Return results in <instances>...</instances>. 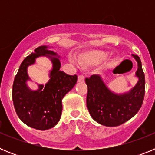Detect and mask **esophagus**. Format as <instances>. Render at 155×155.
<instances>
[{"mask_svg":"<svg viewBox=\"0 0 155 155\" xmlns=\"http://www.w3.org/2000/svg\"><path fill=\"white\" fill-rule=\"evenodd\" d=\"M84 81V76L83 74H79L78 75V81L79 82H83Z\"/></svg>","mask_w":155,"mask_h":155,"instance_id":"34e87169","label":"esophagus"}]
</instances>
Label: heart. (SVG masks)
<instances>
[{
    "mask_svg": "<svg viewBox=\"0 0 155 155\" xmlns=\"http://www.w3.org/2000/svg\"><path fill=\"white\" fill-rule=\"evenodd\" d=\"M106 57V53L102 51H98V50H94L87 53V54L83 57L81 61H80V64L81 65L87 64H97L102 60H103Z\"/></svg>",
    "mask_w": 155,
    "mask_h": 155,
    "instance_id": "obj_1",
    "label": "heart"
}]
</instances>
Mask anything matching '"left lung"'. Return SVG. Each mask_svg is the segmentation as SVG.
I'll list each match as a JSON object with an SVG mask.
<instances>
[{
  "label": "left lung",
  "mask_w": 155,
  "mask_h": 155,
  "mask_svg": "<svg viewBox=\"0 0 155 155\" xmlns=\"http://www.w3.org/2000/svg\"><path fill=\"white\" fill-rule=\"evenodd\" d=\"M138 64L136 86L129 92L116 94L109 90L101 77L91 75L86 78L87 86V108L90 115L98 124L106 127H117L124 124L137 113L145 94V78L139 57L133 54Z\"/></svg>",
  "instance_id": "1"
}]
</instances>
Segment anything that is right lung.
Here are the masks:
<instances>
[{"instance_id":"add662e5","label":"right lung","mask_w":155,"mask_h":155,"mask_svg":"<svg viewBox=\"0 0 155 155\" xmlns=\"http://www.w3.org/2000/svg\"><path fill=\"white\" fill-rule=\"evenodd\" d=\"M46 46H39L25 58L12 87V99L18 116L28 127L39 130L52 128L58 123L62 113V98L78 81L76 74L68 75L60 71V60L51 57L57 56V53L48 50ZM39 55L49 56L53 63V70L48 84L40 85L37 91H31L26 85L29 79L27 68L33 64L35 58Z\"/></svg>"}]
</instances>
